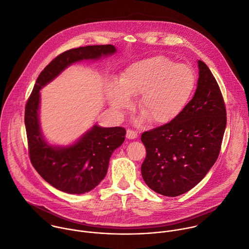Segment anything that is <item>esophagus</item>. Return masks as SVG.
<instances>
[{"instance_id": "1", "label": "esophagus", "mask_w": 249, "mask_h": 249, "mask_svg": "<svg viewBox=\"0 0 249 249\" xmlns=\"http://www.w3.org/2000/svg\"><path fill=\"white\" fill-rule=\"evenodd\" d=\"M126 138L129 139V140H135V139L138 138V133L136 131L128 129L127 132H126Z\"/></svg>"}]
</instances>
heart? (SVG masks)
I'll use <instances>...</instances> for the list:
<instances>
[{"label": "heart", "mask_w": 249, "mask_h": 249, "mask_svg": "<svg viewBox=\"0 0 249 249\" xmlns=\"http://www.w3.org/2000/svg\"><path fill=\"white\" fill-rule=\"evenodd\" d=\"M197 85V74L187 64H176L156 55L129 65L118 82H110L107 94L111 107L127 108L130 97H138V109L147 122L164 125L175 120L188 105Z\"/></svg>", "instance_id": "b5f03b06"}]
</instances>
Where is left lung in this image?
Segmentation results:
<instances>
[{
    "mask_svg": "<svg viewBox=\"0 0 249 249\" xmlns=\"http://www.w3.org/2000/svg\"><path fill=\"white\" fill-rule=\"evenodd\" d=\"M199 79L192 100L172 122L144 132L146 157L142 176L158 194L177 197L195 187L218 158L226 128V108L209 67L198 61Z\"/></svg>",
    "mask_w": 249,
    "mask_h": 249,
    "instance_id": "obj_1",
    "label": "left lung"
}]
</instances>
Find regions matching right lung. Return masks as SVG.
<instances>
[{
	"instance_id": "1",
	"label": "right lung",
	"mask_w": 249,
	"mask_h": 249,
	"mask_svg": "<svg viewBox=\"0 0 249 249\" xmlns=\"http://www.w3.org/2000/svg\"><path fill=\"white\" fill-rule=\"evenodd\" d=\"M115 52L111 44L87 45L63 52L39 73L26 104L25 127L31 163L46 182L62 192L79 195L99 185L107 175L112 152L125 140L126 130L95 124L75 142L66 146L52 145L40 129L39 90L73 63L99 60Z\"/></svg>"
}]
</instances>
